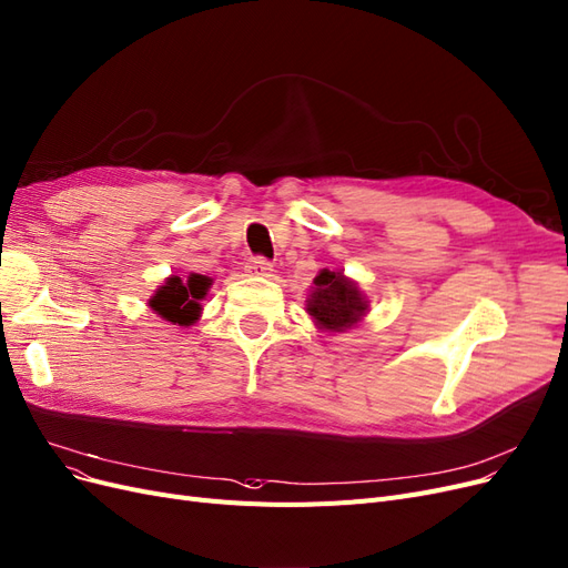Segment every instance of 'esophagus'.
Returning a JSON list of instances; mask_svg holds the SVG:
<instances>
[{
	"mask_svg": "<svg viewBox=\"0 0 568 568\" xmlns=\"http://www.w3.org/2000/svg\"><path fill=\"white\" fill-rule=\"evenodd\" d=\"M246 272L253 277H270L272 275V263L263 261V258H253L246 263Z\"/></svg>",
	"mask_w": 568,
	"mask_h": 568,
	"instance_id": "obj_1",
	"label": "esophagus"
}]
</instances>
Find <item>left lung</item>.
I'll list each match as a JSON object with an SVG mask.
<instances>
[{"instance_id":"8db88e82","label":"left lung","mask_w":568,"mask_h":568,"mask_svg":"<svg viewBox=\"0 0 568 568\" xmlns=\"http://www.w3.org/2000/svg\"><path fill=\"white\" fill-rule=\"evenodd\" d=\"M312 284L315 286L310 288L305 312L326 334H345L368 315L366 293L355 280L345 277L343 270L324 267Z\"/></svg>"}]
</instances>
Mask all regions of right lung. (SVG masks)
<instances>
[{"instance_id":"obj_1","label":"right lung","mask_w":568,"mask_h":568,"mask_svg":"<svg viewBox=\"0 0 568 568\" xmlns=\"http://www.w3.org/2000/svg\"><path fill=\"white\" fill-rule=\"evenodd\" d=\"M211 284V277L197 275V272H190L185 280L179 275H171L148 298V305L154 315L162 317L164 322L192 326L202 317V301L206 298Z\"/></svg>"}]
</instances>
